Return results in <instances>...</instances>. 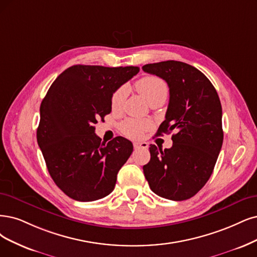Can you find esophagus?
Returning a JSON list of instances; mask_svg holds the SVG:
<instances>
[{
    "label": "esophagus",
    "mask_w": 257,
    "mask_h": 257,
    "mask_svg": "<svg viewBox=\"0 0 257 257\" xmlns=\"http://www.w3.org/2000/svg\"><path fill=\"white\" fill-rule=\"evenodd\" d=\"M134 147H135V149H140V148L146 149V148H148V144L146 143V142H135Z\"/></svg>",
    "instance_id": "1"
}]
</instances>
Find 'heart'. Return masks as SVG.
Wrapping results in <instances>:
<instances>
[{"mask_svg":"<svg viewBox=\"0 0 257 257\" xmlns=\"http://www.w3.org/2000/svg\"><path fill=\"white\" fill-rule=\"evenodd\" d=\"M137 91L149 103L160 97H166L168 88L166 82L157 76H145L136 82ZM125 89L119 88L113 93L111 97V107L113 110L120 108L125 98ZM151 128V121L148 119L127 118L120 125V130L123 135L131 139H139L145 131Z\"/></svg>","mask_w":257,"mask_h":257,"instance_id":"obj_1","label":"heart"}]
</instances>
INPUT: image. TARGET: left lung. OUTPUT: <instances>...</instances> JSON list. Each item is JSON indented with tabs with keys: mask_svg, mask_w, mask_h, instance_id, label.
<instances>
[{
	"mask_svg": "<svg viewBox=\"0 0 257 257\" xmlns=\"http://www.w3.org/2000/svg\"><path fill=\"white\" fill-rule=\"evenodd\" d=\"M143 71L164 79L169 88L165 120L158 135L170 134L173 146L150 145V161L143 166L155 194L182 201L195 196L210 179L223 142L219 96L206 76L181 61L145 64Z\"/></svg>",
	"mask_w": 257,
	"mask_h": 257,
	"instance_id": "8db88e82",
	"label": "left lung"
}]
</instances>
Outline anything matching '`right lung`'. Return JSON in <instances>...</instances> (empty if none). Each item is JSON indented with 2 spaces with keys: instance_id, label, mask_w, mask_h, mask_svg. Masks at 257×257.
<instances>
[{
  "instance_id": "obj_1",
  "label": "right lung",
  "mask_w": 257,
  "mask_h": 257,
  "mask_svg": "<svg viewBox=\"0 0 257 257\" xmlns=\"http://www.w3.org/2000/svg\"><path fill=\"white\" fill-rule=\"evenodd\" d=\"M138 66L73 65L52 83L40 106L37 141L56 185L77 201L108 196L134 150L116 137L101 142L94 123L111 112V97Z\"/></svg>"
}]
</instances>
